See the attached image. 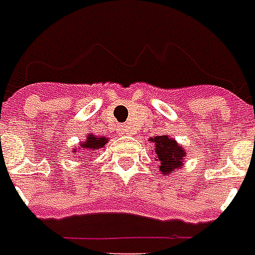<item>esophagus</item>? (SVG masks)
Instances as JSON below:
<instances>
[{"label":"esophagus","instance_id":"1","mask_svg":"<svg viewBox=\"0 0 255 255\" xmlns=\"http://www.w3.org/2000/svg\"><path fill=\"white\" fill-rule=\"evenodd\" d=\"M130 129H129V126H121V132L122 133H128Z\"/></svg>","mask_w":255,"mask_h":255}]
</instances>
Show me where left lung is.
Listing matches in <instances>:
<instances>
[{
    "label": "left lung",
    "instance_id": "obj_1",
    "mask_svg": "<svg viewBox=\"0 0 255 255\" xmlns=\"http://www.w3.org/2000/svg\"><path fill=\"white\" fill-rule=\"evenodd\" d=\"M150 142L155 145L156 160H159V171L162 173L168 176L169 172L182 166V160L186 153L182 147L176 145L175 140H172L168 136H156L152 137Z\"/></svg>",
    "mask_w": 255,
    "mask_h": 255
}]
</instances>
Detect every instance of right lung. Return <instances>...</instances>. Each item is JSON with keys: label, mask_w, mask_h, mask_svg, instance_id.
<instances>
[{"label": "right lung", "mask_w": 255, "mask_h": 255, "mask_svg": "<svg viewBox=\"0 0 255 255\" xmlns=\"http://www.w3.org/2000/svg\"><path fill=\"white\" fill-rule=\"evenodd\" d=\"M108 143V139L106 137H97V136H93V134H89L87 140L80 145V150L82 152H86V153H95L97 149L103 147ZM84 155V153H82Z\"/></svg>", "instance_id": "right-lung-1"}]
</instances>
